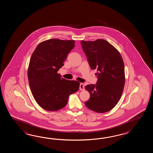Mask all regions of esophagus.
<instances>
[{
	"mask_svg": "<svg viewBox=\"0 0 153 153\" xmlns=\"http://www.w3.org/2000/svg\"><path fill=\"white\" fill-rule=\"evenodd\" d=\"M79 89L80 90H84L85 88H84V85L82 83H80V86H79Z\"/></svg>",
	"mask_w": 153,
	"mask_h": 153,
	"instance_id": "esophagus-1",
	"label": "esophagus"
}]
</instances>
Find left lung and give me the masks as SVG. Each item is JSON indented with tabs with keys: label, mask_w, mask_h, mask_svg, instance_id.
Returning <instances> with one entry per match:
<instances>
[{
	"label": "left lung",
	"mask_w": 153,
	"mask_h": 153,
	"mask_svg": "<svg viewBox=\"0 0 153 153\" xmlns=\"http://www.w3.org/2000/svg\"><path fill=\"white\" fill-rule=\"evenodd\" d=\"M82 50L92 69H97L96 84L87 85L90 93L85 102L87 108L97 113H105L117 104L125 84L124 64L119 52L104 39L81 41Z\"/></svg>",
	"instance_id": "1"
}]
</instances>
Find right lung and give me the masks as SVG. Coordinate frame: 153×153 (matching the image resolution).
Masks as SVG:
<instances>
[{
    "label": "right lung",
    "mask_w": 153,
    "mask_h": 153,
    "mask_svg": "<svg viewBox=\"0 0 153 153\" xmlns=\"http://www.w3.org/2000/svg\"><path fill=\"white\" fill-rule=\"evenodd\" d=\"M74 46V40L51 39L40 43L31 55L29 84L36 102L44 109H62L69 96L78 90L79 82L63 78L57 73Z\"/></svg>",
    "instance_id": "right-lung-1"
}]
</instances>
